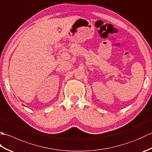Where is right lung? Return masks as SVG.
<instances>
[{"label":"right lung","mask_w":152,"mask_h":152,"mask_svg":"<svg viewBox=\"0 0 152 152\" xmlns=\"http://www.w3.org/2000/svg\"><path fill=\"white\" fill-rule=\"evenodd\" d=\"M23 106H25V105H23Z\"/></svg>","instance_id":"add662e5"}]
</instances>
